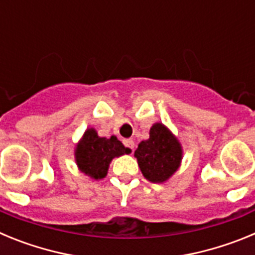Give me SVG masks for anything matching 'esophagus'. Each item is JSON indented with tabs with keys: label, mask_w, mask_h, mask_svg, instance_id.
I'll return each mask as SVG.
<instances>
[{
	"label": "esophagus",
	"mask_w": 255,
	"mask_h": 255,
	"mask_svg": "<svg viewBox=\"0 0 255 255\" xmlns=\"http://www.w3.org/2000/svg\"><path fill=\"white\" fill-rule=\"evenodd\" d=\"M124 145H125V147H128V148H130V149H134V140H132V139H124Z\"/></svg>",
	"instance_id": "esophagus-1"
}]
</instances>
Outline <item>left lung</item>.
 Wrapping results in <instances>:
<instances>
[{
    "label": "left lung",
    "instance_id": "8db88e82",
    "mask_svg": "<svg viewBox=\"0 0 255 255\" xmlns=\"http://www.w3.org/2000/svg\"><path fill=\"white\" fill-rule=\"evenodd\" d=\"M134 155L145 179L164 182L180 167L182 148L163 124L155 123L149 130V139L139 143Z\"/></svg>",
    "mask_w": 255,
    "mask_h": 255
}]
</instances>
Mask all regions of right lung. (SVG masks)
<instances>
[{
  "label": "right lung",
  "instance_id": "add662e5",
  "mask_svg": "<svg viewBox=\"0 0 255 255\" xmlns=\"http://www.w3.org/2000/svg\"><path fill=\"white\" fill-rule=\"evenodd\" d=\"M131 150L124 147L119 139L101 138L93 128L85 130L83 138L75 148V161L79 170L94 180L106 177L108 166L115 157L129 154Z\"/></svg>",
  "mask_w": 255,
  "mask_h": 255
}]
</instances>
